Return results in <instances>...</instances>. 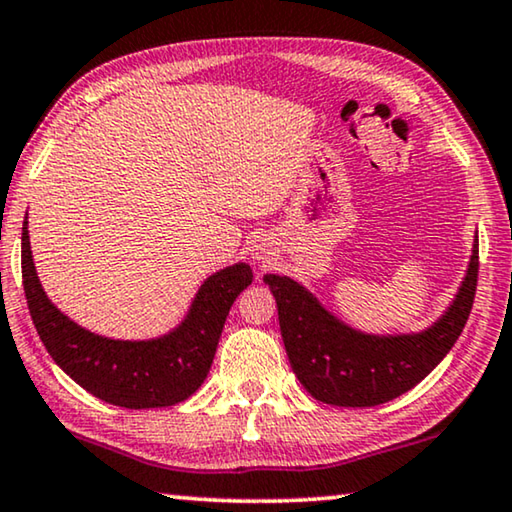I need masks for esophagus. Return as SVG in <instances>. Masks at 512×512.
Here are the masks:
<instances>
[{"label": "esophagus", "mask_w": 512, "mask_h": 512, "mask_svg": "<svg viewBox=\"0 0 512 512\" xmlns=\"http://www.w3.org/2000/svg\"><path fill=\"white\" fill-rule=\"evenodd\" d=\"M251 258H254V261L261 263V265L270 263V261H272V249H270V244H265L263 240L256 242V244H251Z\"/></svg>", "instance_id": "34e87169"}]
</instances>
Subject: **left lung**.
I'll use <instances>...</instances> for the list:
<instances>
[{"label":"left lung","instance_id":"left-lung-1","mask_svg":"<svg viewBox=\"0 0 512 512\" xmlns=\"http://www.w3.org/2000/svg\"><path fill=\"white\" fill-rule=\"evenodd\" d=\"M277 300L288 362L311 397L323 404L379 406L418 385L446 358L471 314L478 281V233L464 279L446 311L418 332L376 335L348 325L286 274H265Z\"/></svg>","mask_w":512,"mask_h":512}]
</instances>
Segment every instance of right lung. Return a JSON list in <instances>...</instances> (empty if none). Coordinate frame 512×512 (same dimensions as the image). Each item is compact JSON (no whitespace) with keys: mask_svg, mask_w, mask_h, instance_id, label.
Returning a JSON list of instances; mask_svg holds the SVG:
<instances>
[{"mask_svg":"<svg viewBox=\"0 0 512 512\" xmlns=\"http://www.w3.org/2000/svg\"><path fill=\"white\" fill-rule=\"evenodd\" d=\"M251 279L249 263L226 265L203 281L187 314L166 335L103 337L78 325L48 298L36 274L27 219L22 226V284L43 346L80 388L124 409L173 406L201 388L228 311Z\"/></svg>","mask_w":512,"mask_h":512,"instance_id":"obj_1","label":"right lung"}]
</instances>
